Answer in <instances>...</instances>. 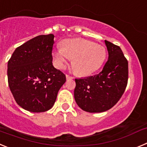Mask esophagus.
Here are the masks:
<instances>
[{
	"mask_svg": "<svg viewBox=\"0 0 147 147\" xmlns=\"http://www.w3.org/2000/svg\"><path fill=\"white\" fill-rule=\"evenodd\" d=\"M66 79H67V80H71V79H73V77H72V76H70L69 75H66Z\"/></svg>",
	"mask_w": 147,
	"mask_h": 147,
	"instance_id": "34e87169",
	"label": "esophagus"
}]
</instances>
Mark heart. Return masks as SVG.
<instances>
[{
  "label": "heart",
  "mask_w": 147,
  "mask_h": 147,
  "mask_svg": "<svg viewBox=\"0 0 147 147\" xmlns=\"http://www.w3.org/2000/svg\"><path fill=\"white\" fill-rule=\"evenodd\" d=\"M59 67H65L68 59H72V67L76 74L86 76L102 67L106 58L103 46L85 39H71L63 42L62 48L53 53Z\"/></svg>",
  "instance_id": "heart-1"
}]
</instances>
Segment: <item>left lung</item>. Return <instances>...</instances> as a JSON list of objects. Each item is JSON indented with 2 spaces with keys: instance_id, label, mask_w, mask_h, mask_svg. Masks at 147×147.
<instances>
[{
  "instance_id": "obj_1",
  "label": "left lung",
  "mask_w": 147,
  "mask_h": 147,
  "mask_svg": "<svg viewBox=\"0 0 147 147\" xmlns=\"http://www.w3.org/2000/svg\"><path fill=\"white\" fill-rule=\"evenodd\" d=\"M108 59L98 74L75 79L74 98L78 106L89 113L112 108L122 96L128 80V62L118 45L105 40Z\"/></svg>"
}]
</instances>
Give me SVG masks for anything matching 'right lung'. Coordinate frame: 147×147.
<instances>
[{
    "mask_svg": "<svg viewBox=\"0 0 147 147\" xmlns=\"http://www.w3.org/2000/svg\"><path fill=\"white\" fill-rule=\"evenodd\" d=\"M54 35H39L19 46L8 62L10 90L17 104L29 112L50 110L66 81L52 65Z\"/></svg>",
    "mask_w": 147,
    "mask_h": 147,
    "instance_id": "add662e5",
    "label": "right lung"
}]
</instances>
